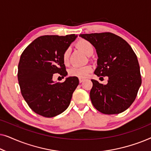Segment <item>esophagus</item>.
Instances as JSON below:
<instances>
[{
  "mask_svg": "<svg viewBox=\"0 0 151 151\" xmlns=\"http://www.w3.org/2000/svg\"><path fill=\"white\" fill-rule=\"evenodd\" d=\"M84 80V79H83V78H79V82L80 83H82V82H83Z\"/></svg>",
  "mask_w": 151,
  "mask_h": 151,
  "instance_id": "34e87169",
  "label": "esophagus"
}]
</instances>
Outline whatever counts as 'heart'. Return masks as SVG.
Segmentation results:
<instances>
[{
  "instance_id": "obj_1",
  "label": "heart",
  "mask_w": 151,
  "mask_h": 151,
  "mask_svg": "<svg viewBox=\"0 0 151 151\" xmlns=\"http://www.w3.org/2000/svg\"><path fill=\"white\" fill-rule=\"evenodd\" d=\"M78 46L82 49L84 53L88 55L91 51H93V46L90 42L86 40H80L78 41ZM69 51L66 49L63 54V61L65 65L69 63ZM92 71V67L90 65H84L81 67L73 66L71 67L68 71V73L72 77H77L80 78H84Z\"/></svg>"
}]
</instances>
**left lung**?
<instances>
[{
    "label": "left lung",
    "instance_id": "8db88e82",
    "mask_svg": "<svg viewBox=\"0 0 151 151\" xmlns=\"http://www.w3.org/2000/svg\"><path fill=\"white\" fill-rule=\"evenodd\" d=\"M95 47L98 55L94 73L108 76L105 85L91 80L90 98L98 111L119 114L129 108L142 84L137 55L127 41L110 32L80 34Z\"/></svg>",
    "mask_w": 151,
    "mask_h": 151
}]
</instances>
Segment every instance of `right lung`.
Returning <instances> with one entry per match:
<instances>
[{
	"label": "right lung",
	"mask_w": 151,
	"mask_h": 151,
	"mask_svg": "<svg viewBox=\"0 0 151 151\" xmlns=\"http://www.w3.org/2000/svg\"><path fill=\"white\" fill-rule=\"evenodd\" d=\"M77 36H42L30 43L20 55L18 80L24 100L33 111L45 117H53L68 108L79 80L67 78L54 82V73L67 75L63 54Z\"/></svg>",
	"instance_id": "right-lung-1"
}]
</instances>
